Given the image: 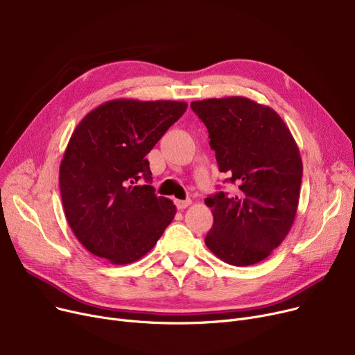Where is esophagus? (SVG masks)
I'll use <instances>...</instances> for the list:
<instances>
[{
	"mask_svg": "<svg viewBox=\"0 0 355 355\" xmlns=\"http://www.w3.org/2000/svg\"><path fill=\"white\" fill-rule=\"evenodd\" d=\"M191 204V200H175V206L178 210H184L187 209Z\"/></svg>",
	"mask_w": 355,
	"mask_h": 355,
	"instance_id": "1",
	"label": "esophagus"
}]
</instances>
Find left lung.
<instances>
[{"label":"left lung","instance_id":"obj_1","mask_svg":"<svg viewBox=\"0 0 355 355\" xmlns=\"http://www.w3.org/2000/svg\"><path fill=\"white\" fill-rule=\"evenodd\" d=\"M209 130L220 173L234 185L206 198L214 221L207 248L223 262H262L289 233L300 202L302 158L276 112L243 96L191 102Z\"/></svg>","mask_w":355,"mask_h":355}]
</instances>
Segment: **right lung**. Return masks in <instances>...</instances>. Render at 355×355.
Instances as JSON below:
<instances>
[{
	"label": "right lung",
	"instance_id": "1",
	"mask_svg": "<svg viewBox=\"0 0 355 355\" xmlns=\"http://www.w3.org/2000/svg\"><path fill=\"white\" fill-rule=\"evenodd\" d=\"M185 109L177 101L115 99L74 129L60 164V194L71 232L92 254L132 263L173 221L177 209L155 196L146 154Z\"/></svg>",
	"mask_w": 355,
	"mask_h": 355
}]
</instances>
